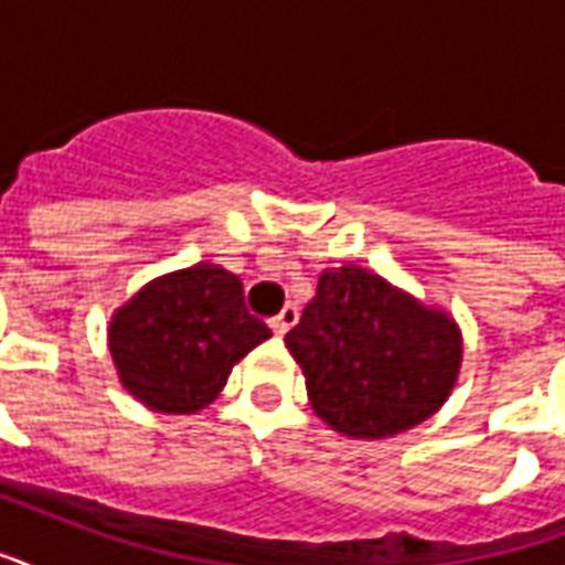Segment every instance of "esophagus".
<instances>
[{
    "instance_id": "1",
    "label": "esophagus",
    "mask_w": 565,
    "mask_h": 565,
    "mask_svg": "<svg viewBox=\"0 0 565 565\" xmlns=\"http://www.w3.org/2000/svg\"><path fill=\"white\" fill-rule=\"evenodd\" d=\"M296 320H299V313H296V308H292V305H287V308L278 313V317H273V320H269V329H273V334H278V338H281V334H287V331L296 326Z\"/></svg>"
}]
</instances>
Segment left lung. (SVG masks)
Masks as SVG:
<instances>
[{"label":"left lung","instance_id":"obj_1","mask_svg":"<svg viewBox=\"0 0 565 565\" xmlns=\"http://www.w3.org/2000/svg\"><path fill=\"white\" fill-rule=\"evenodd\" d=\"M284 343L313 412L350 438H391L436 415L462 364L445 311L361 266L326 269Z\"/></svg>","mask_w":565,"mask_h":565}]
</instances>
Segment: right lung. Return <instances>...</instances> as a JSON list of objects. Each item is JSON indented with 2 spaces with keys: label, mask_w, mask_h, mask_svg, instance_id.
<instances>
[{
  "label": "right lung",
  "mask_w": 565,
  "mask_h": 565,
  "mask_svg": "<svg viewBox=\"0 0 565 565\" xmlns=\"http://www.w3.org/2000/svg\"><path fill=\"white\" fill-rule=\"evenodd\" d=\"M273 338L245 308L243 284L198 264L145 284L109 326L120 385L162 415H195L225 387L239 359Z\"/></svg>",
  "instance_id": "obj_1"
}]
</instances>
